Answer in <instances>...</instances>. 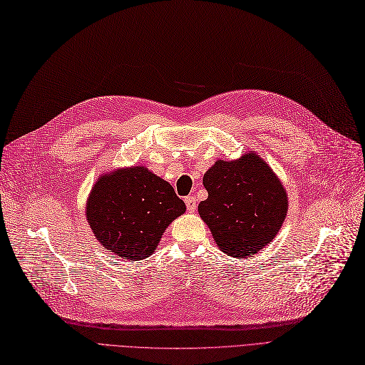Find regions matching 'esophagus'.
Listing matches in <instances>:
<instances>
[{
  "mask_svg": "<svg viewBox=\"0 0 365 365\" xmlns=\"http://www.w3.org/2000/svg\"><path fill=\"white\" fill-rule=\"evenodd\" d=\"M185 205H186V209L187 212H195L197 209V198L195 197H186L185 198Z\"/></svg>",
  "mask_w": 365,
  "mask_h": 365,
  "instance_id": "obj_1",
  "label": "esophagus"
}]
</instances>
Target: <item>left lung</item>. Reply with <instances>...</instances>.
<instances>
[{
  "instance_id": "obj_1",
  "label": "left lung",
  "mask_w": 365,
  "mask_h": 365,
  "mask_svg": "<svg viewBox=\"0 0 365 365\" xmlns=\"http://www.w3.org/2000/svg\"><path fill=\"white\" fill-rule=\"evenodd\" d=\"M207 198L198 205L218 248L233 257H252L278 235L289 200L284 185L255 152L221 160L205 173Z\"/></svg>"
}]
</instances>
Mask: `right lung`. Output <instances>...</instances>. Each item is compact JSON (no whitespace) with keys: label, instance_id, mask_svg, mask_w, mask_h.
I'll return each instance as SVG.
<instances>
[{"label":"right lung","instance_id":"1","mask_svg":"<svg viewBox=\"0 0 365 365\" xmlns=\"http://www.w3.org/2000/svg\"><path fill=\"white\" fill-rule=\"evenodd\" d=\"M186 206L173 186L144 165L101 174L86 203L94 237L113 257L143 260Z\"/></svg>","mask_w":365,"mask_h":365}]
</instances>
